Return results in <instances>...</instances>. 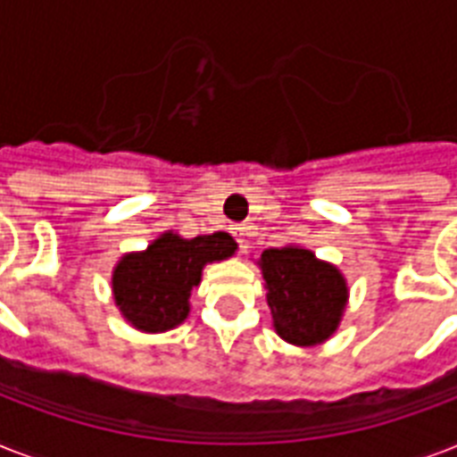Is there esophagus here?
Wrapping results in <instances>:
<instances>
[{
	"label": "esophagus",
	"mask_w": 457,
	"mask_h": 457,
	"mask_svg": "<svg viewBox=\"0 0 457 457\" xmlns=\"http://www.w3.org/2000/svg\"><path fill=\"white\" fill-rule=\"evenodd\" d=\"M235 237H237V242H239V249L246 251L249 249V239L253 237V228L251 225H239V228H235Z\"/></svg>",
	"instance_id": "34e87169"
}]
</instances>
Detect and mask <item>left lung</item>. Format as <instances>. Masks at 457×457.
<instances>
[{"instance_id": "1", "label": "left lung", "mask_w": 457, "mask_h": 457, "mask_svg": "<svg viewBox=\"0 0 457 457\" xmlns=\"http://www.w3.org/2000/svg\"><path fill=\"white\" fill-rule=\"evenodd\" d=\"M263 270L275 332L294 346H315L337 332L348 287L339 268L301 246L265 249Z\"/></svg>"}]
</instances>
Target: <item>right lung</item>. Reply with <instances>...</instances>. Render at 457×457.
<instances>
[{
    "label": "right lung",
    "instance_id": "right-lung-1",
    "mask_svg": "<svg viewBox=\"0 0 457 457\" xmlns=\"http://www.w3.org/2000/svg\"><path fill=\"white\" fill-rule=\"evenodd\" d=\"M237 251L228 232L182 239L163 232L145 251L125 253L113 268V299L123 318L142 332H165L185 322L189 296L201 282L204 265L225 261Z\"/></svg>",
    "mask_w": 457,
    "mask_h": 457
}]
</instances>
